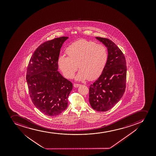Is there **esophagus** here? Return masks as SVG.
<instances>
[{"instance_id":"obj_1","label":"esophagus","mask_w":156,"mask_h":156,"mask_svg":"<svg viewBox=\"0 0 156 156\" xmlns=\"http://www.w3.org/2000/svg\"><path fill=\"white\" fill-rule=\"evenodd\" d=\"M80 86V84H74V87H78L79 86Z\"/></svg>"}]
</instances>
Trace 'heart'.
<instances>
[{"mask_svg":"<svg viewBox=\"0 0 156 156\" xmlns=\"http://www.w3.org/2000/svg\"><path fill=\"white\" fill-rule=\"evenodd\" d=\"M66 53L68 56L61 55L58 59L60 70L66 77L70 79L79 66L81 70L76 79L80 81L97 79L104 71L108 59L106 47L85 39L69 45L66 49Z\"/></svg>","mask_w":156,"mask_h":156,"instance_id":"heart-1","label":"heart"}]
</instances>
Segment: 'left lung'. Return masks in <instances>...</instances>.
<instances>
[{
  "instance_id": "8db88e82",
  "label": "left lung",
  "mask_w": 156,
  "mask_h": 156,
  "mask_svg": "<svg viewBox=\"0 0 156 156\" xmlns=\"http://www.w3.org/2000/svg\"><path fill=\"white\" fill-rule=\"evenodd\" d=\"M108 49V59L102 73L90 86L89 101L97 111H107L122 98L126 88V62L123 53L113 41L96 37Z\"/></svg>"
}]
</instances>
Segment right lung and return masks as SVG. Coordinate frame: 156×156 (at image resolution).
<instances>
[{"label": "right lung", "mask_w": 156, "mask_h": 156, "mask_svg": "<svg viewBox=\"0 0 156 156\" xmlns=\"http://www.w3.org/2000/svg\"><path fill=\"white\" fill-rule=\"evenodd\" d=\"M68 38L63 36L41 44L27 66L26 79L30 98L34 106L48 116L65 111L73 88L72 83L58 71L60 49Z\"/></svg>", "instance_id": "1"}]
</instances>
